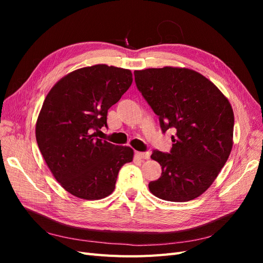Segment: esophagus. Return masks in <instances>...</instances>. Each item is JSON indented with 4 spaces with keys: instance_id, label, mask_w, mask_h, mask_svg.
Wrapping results in <instances>:
<instances>
[{
    "instance_id": "obj_1",
    "label": "esophagus",
    "mask_w": 263,
    "mask_h": 263,
    "mask_svg": "<svg viewBox=\"0 0 263 263\" xmlns=\"http://www.w3.org/2000/svg\"><path fill=\"white\" fill-rule=\"evenodd\" d=\"M135 156L139 159H149V153H139V151H137Z\"/></svg>"
}]
</instances>
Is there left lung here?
Wrapping results in <instances>:
<instances>
[{
    "label": "left lung",
    "mask_w": 263,
    "mask_h": 263,
    "mask_svg": "<svg viewBox=\"0 0 263 263\" xmlns=\"http://www.w3.org/2000/svg\"><path fill=\"white\" fill-rule=\"evenodd\" d=\"M135 81L163 133L176 130L170 154L155 150L161 177L149 183L155 196L187 202L217 178L233 148L234 112L228 99L208 78L187 68L134 71Z\"/></svg>",
    "instance_id": "8db88e82"
}]
</instances>
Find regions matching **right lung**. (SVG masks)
Instances as JSON below:
<instances>
[{
	"label": "right lung",
	"instance_id": "add662e5",
	"mask_svg": "<svg viewBox=\"0 0 263 263\" xmlns=\"http://www.w3.org/2000/svg\"><path fill=\"white\" fill-rule=\"evenodd\" d=\"M128 69L95 65L77 69L55 83L36 122V140L52 176L83 200L112 194L118 171L134 150L97 138L108 108L129 89Z\"/></svg>",
	"mask_w": 263,
	"mask_h": 263
}]
</instances>
